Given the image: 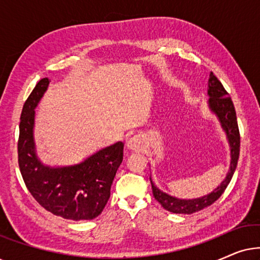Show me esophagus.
<instances>
[{
  "label": "esophagus",
  "mask_w": 260,
  "mask_h": 260,
  "mask_svg": "<svg viewBox=\"0 0 260 260\" xmlns=\"http://www.w3.org/2000/svg\"><path fill=\"white\" fill-rule=\"evenodd\" d=\"M126 147L133 151H142L145 148L144 140L141 136H134L129 138V141L126 142Z\"/></svg>",
  "instance_id": "34e87169"
}]
</instances>
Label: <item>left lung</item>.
I'll use <instances>...</instances> for the list:
<instances>
[{
	"mask_svg": "<svg viewBox=\"0 0 260 260\" xmlns=\"http://www.w3.org/2000/svg\"><path fill=\"white\" fill-rule=\"evenodd\" d=\"M207 94L209 97L207 102L208 109L218 118L221 129L226 135L227 142H229L231 150L230 169L225 179L214 190L201 198L188 199V200L187 199H177L162 191L159 188L155 186L150 177L154 198L161 204L163 208L172 213H175V214H193V213L201 211V209L214 204L225 191L226 187L229 186L238 165L240 151V135L239 129H238L236 110H234L233 102L230 94L227 93L222 84L212 72L209 74Z\"/></svg>",
	"mask_w": 260,
	"mask_h": 260,
	"instance_id": "obj_1",
	"label": "left lung"
}]
</instances>
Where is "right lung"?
<instances>
[{"label":"right lung","mask_w":260,"mask_h":260,"mask_svg":"<svg viewBox=\"0 0 260 260\" xmlns=\"http://www.w3.org/2000/svg\"><path fill=\"white\" fill-rule=\"evenodd\" d=\"M48 85V78L39 81L21 112L17 143L21 175L33 198L48 212L74 221L92 220L109 200L112 181L123 161L124 143L103 148L77 165H44L37 154L34 125L35 109Z\"/></svg>","instance_id":"add662e5"}]
</instances>
